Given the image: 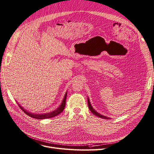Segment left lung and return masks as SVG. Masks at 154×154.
<instances>
[{
    "mask_svg": "<svg viewBox=\"0 0 154 154\" xmlns=\"http://www.w3.org/2000/svg\"><path fill=\"white\" fill-rule=\"evenodd\" d=\"M88 108H89L90 110L91 111V112H92L94 115L99 116V117H100V118L104 119H110L109 117H107V116H104V115H102L101 114H100V113H99L98 112H97V111H95V110L93 108V107L92 106V105H91V102H90V100H89V98H88Z\"/></svg>",
    "mask_w": 154,
    "mask_h": 154,
    "instance_id": "left-lung-1",
    "label": "left lung"
}]
</instances>
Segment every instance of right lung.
Returning a JSON list of instances; mask_svg holds the SVG:
<instances>
[{
    "mask_svg": "<svg viewBox=\"0 0 154 154\" xmlns=\"http://www.w3.org/2000/svg\"><path fill=\"white\" fill-rule=\"evenodd\" d=\"M67 91L66 92L64 97H63V99L62 100V102L61 103L60 105L59 106V108H57L56 109L50 111V112L46 113H42V114H39V113H31L30 111L26 110L25 109H24L22 106H21L20 104L18 103V105L20 106V108L22 109L24 112L29 116H30V117L34 118V119H50V118H52L54 117V116L59 115L60 113H62L63 110L64 109L65 106H66V97H67Z\"/></svg>",
    "mask_w": 154,
    "mask_h": 154,
    "instance_id": "obj_1",
    "label": "right lung"
}]
</instances>
